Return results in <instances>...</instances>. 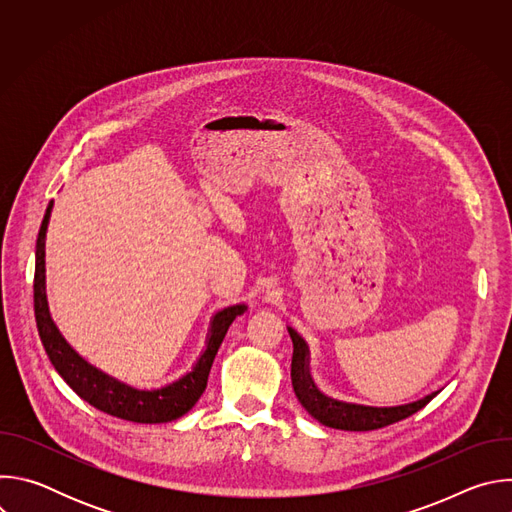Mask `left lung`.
<instances>
[{
  "label": "left lung",
  "mask_w": 512,
  "mask_h": 512,
  "mask_svg": "<svg viewBox=\"0 0 512 512\" xmlns=\"http://www.w3.org/2000/svg\"><path fill=\"white\" fill-rule=\"evenodd\" d=\"M289 336H291V342H294V356H291V385H294L296 397L302 403V407L322 425L344 429V431L381 429L385 425H391L395 421H401L417 413L437 395V393H431L419 401H413L409 405H399V407H364V405H352V403L328 399L316 389V385L310 379L306 342L291 328H289Z\"/></svg>",
  "instance_id": "1"
}]
</instances>
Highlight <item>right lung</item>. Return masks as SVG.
Segmentation results:
<instances>
[{"mask_svg":"<svg viewBox=\"0 0 512 512\" xmlns=\"http://www.w3.org/2000/svg\"><path fill=\"white\" fill-rule=\"evenodd\" d=\"M52 210V200L46 208L42 218L38 241H36V271H34V316L40 340L44 350L54 364L58 375L68 383V387L75 391L81 399L97 407L99 411L135 421V423H166L182 417L188 413L200 395L206 389L208 373L212 367V360L221 348L225 334L233 320L241 316L247 308L245 306H231L223 312H218L210 326V336L206 350L198 358L192 373L182 377L180 381L158 389V391H137L131 389L105 373L97 371L87 360H83L75 350H72L66 340L60 336L56 326L50 320L46 294H44V235L48 227V218Z\"/></svg>","mask_w":512,"mask_h":512,"instance_id":"1","label":"right lung"}]
</instances>
